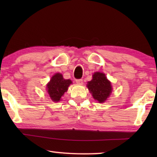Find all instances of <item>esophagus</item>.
<instances>
[{
    "label": "esophagus",
    "mask_w": 157,
    "mask_h": 157,
    "mask_svg": "<svg viewBox=\"0 0 157 157\" xmlns=\"http://www.w3.org/2000/svg\"><path fill=\"white\" fill-rule=\"evenodd\" d=\"M76 82L77 83H78V84H80V85L83 84V79H81V78H80V79H76Z\"/></svg>",
    "instance_id": "obj_1"
}]
</instances>
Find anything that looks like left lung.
I'll list each match as a JSON object with an SVG mask.
<instances>
[{"mask_svg": "<svg viewBox=\"0 0 157 157\" xmlns=\"http://www.w3.org/2000/svg\"><path fill=\"white\" fill-rule=\"evenodd\" d=\"M87 87L94 99L99 103L104 102L112 91L110 81L104 74L100 72L94 73L93 79L88 83Z\"/></svg>", "mask_w": 157, "mask_h": 157, "instance_id": "8db88e82", "label": "left lung"}]
</instances>
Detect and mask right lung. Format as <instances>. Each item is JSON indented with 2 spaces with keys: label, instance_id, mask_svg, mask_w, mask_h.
<instances>
[{
  "label": "right lung",
  "instance_id": "add662e5",
  "mask_svg": "<svg viewBox=\"0 0 157 157\" xmlns=\"http://www.w3.org/2000/svg\"><path fill=\"white\" fill-rule=\"evenodd\" d=\"M71 83L69 79H64L59 73L53 76L50 82L47 84V90L51 99L55 102L59 101Z\"/></svg>",
  "mask_w": 157,
  "mask_h": 157
}]
</instances>
